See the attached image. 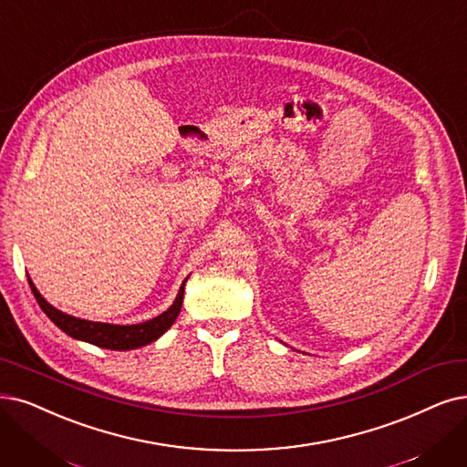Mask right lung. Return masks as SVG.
<instances>
[{
  "mask_svg": "<svg viewBox=\"0 0 467 467\" xmlns=\"http://www.w3.org/2000/svg\"><path fill=\"white\" fill-rule=\"evenodd\" d=\"M185 282H188V279H183L174 305L166 312H162L161 316H157V318L147 320L143 324H134V326H110V324L74 318V316H68L57 308H53L38 293V289L34 287L32 279H28L36 301H38L40 308L46 312V316L55 326L63 329L74 339H80V341L91 343V345L101 347V348H110V350H130V348H138V347L157 341L161 335L169 329L174 324V320L178 318V314L182 310V303H183Z\"/></svg>",
  "mask_w": 467,
  "mask_h": 467,
  "instance_id": "1",
  "label": "right lung"
}]
</instances>
